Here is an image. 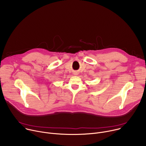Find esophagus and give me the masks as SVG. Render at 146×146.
<instances>
[{
  "label": "esophagus",
  "mask_w": 146,
  "mask_h": 146,
  "mask_svg": "<svg viewBox=\"0 0 146 146\" xmlns=\"http://www.w3.org/2000/svg\"><path fill=\"white\" fill-rule=\"evenodd\" d=\"M77 74H78V73H75V75H77Z\"/></svg>",
  "instance_id": "34e87169"
}]
</instances>
